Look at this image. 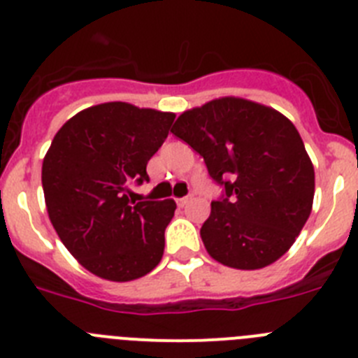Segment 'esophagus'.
Masks as SVG:
<instances>
[{
	"mask_svg": "<svg viewBox=\"0 0 358 358\" xmlns=\"http://www.w3.org/2000/svg\"><path fill=\"white\" fill-rule=\"evenodd\" d=\"M189 201H192V195H186V197L177 199V204H179V206H186V204H188Z\"/></svg>",
	"mask_w": 358,
	"mask_h": 358,
	"instance_id": "34e87169",
	"label": "esophagus"
}]
</instances>
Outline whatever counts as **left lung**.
Masks as SVG:
<instances>
[{"instance_id": "1", "label": "left lung", "mask_w": 358, "mask_h": 358, "mask_svg": "<svg viewBox=\"0 0 358 358\" xmlns=\"http://www.w3.org/2000/svg\"><path fill=\"white\" fill-rule=\"evenodd\" d=\"M172 132L204 157L226 194L201 227L218 264L255 271L285 255L314 204V164L287 116L238 96L185 110Z\"/></svg>"}]
</instances>
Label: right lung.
<instances>
[{"mask_svg": "<svg viewBox=\"0 0 358 358\" xmlns=\"http://www.w3.org/2000/svg\"><path fill=\"white\" fill-rule=\"evenodd\" d=\"M176 115L107 102L59 129L43 159L48 217L69 252L94 276L132 281L163 258L173 199L131 204V182L148 181L147 163Z\"/></svg>", "mask_w": 358, "mask_h": 358, "instance_id": "1", "label": "right lung"}]
</instances>
